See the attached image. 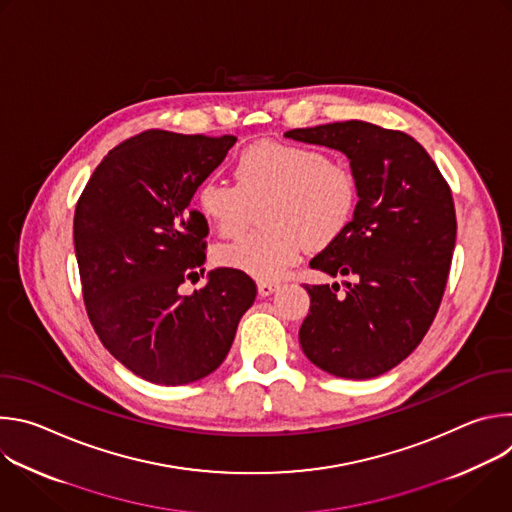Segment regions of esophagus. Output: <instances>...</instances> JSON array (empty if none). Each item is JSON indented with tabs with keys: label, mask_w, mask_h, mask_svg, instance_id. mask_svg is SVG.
Returning <instances> with one entry per match:
<instances>
[{
	"label": "esophagus",
	"mask_w": 512,
	"mask_h": 512,
	"mask_svg": "<svg viewBox=\"0 0 512 512\" xmlns=\"http://www.w3.org/2000/svg\"><path fill=\"white\" fill-rule=\"evenodd\" d=\"M277 287H279V283H275V281H259L257 283V291H259L261 298L271 296Z\"/></svg>",
	"instance_id": "esophagus-1"
}]
</instances>
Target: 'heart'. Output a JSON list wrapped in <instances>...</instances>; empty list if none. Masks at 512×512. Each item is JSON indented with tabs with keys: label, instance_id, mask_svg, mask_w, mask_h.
Masks as SVG:
<instances>
[{
	"label": "heart",
	"instance_id": "1",
	"mask_svg": "<svg viewBox=\"0 0 512 512\" xmlns=\"http://www.w3.org/2000/svg\"><path fill=\"white\" fill-rule=\"evenodd\" d=\"M235 184L206 178L194 202L225 239L243 235L261 208L263 229L216 251L223 267L261 281L279 277L306 247L326 249L350 227L358 208V180L344 162L320 148L261 141L239 154Z\"/></svg>",
	"mask_w": 512,
	"mask_h": 512
}]
</instances>
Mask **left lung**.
<instances>
[{"label": "left lung", "mask_w": 512, "mask_h": 512, "mask_svg": "<svg viewBox=\"0 0 512 512\" xmlns=\"http://www.w3.org/2000/svg\"><path fill=\"white\" fill-rule=\"evenodd\" d=\"M285 137L346 154L358 180L348 231L310 267L338 283L304 285L310 312L300 328L304 354L342 379H373L407 358L442 304L454 245L452 190L411 135L367 121L291 129Z\"/></svg>", "instance_id": "1"}]
</instances>
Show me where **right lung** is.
<instances>
[{
	"label": "right lung",
	"mask_w": 512,
	"mask_h": 512,
	"mask_svg": "<svg viewBox=\"0 0 512 512\" xmlns=\"http://www.w3.org/2000/svg\"><path fill=\"white\" fill-rule=\"evenodd\" d=\"M237 141L150 129L121 141L93 172L75 210V253L89 320L133 375L166 387L221 367L255 281L218 267L182 296L206 259V218L190 200Z\"/></svg>",
	"instance_id": "right-lung-1"
}]
</instances>
